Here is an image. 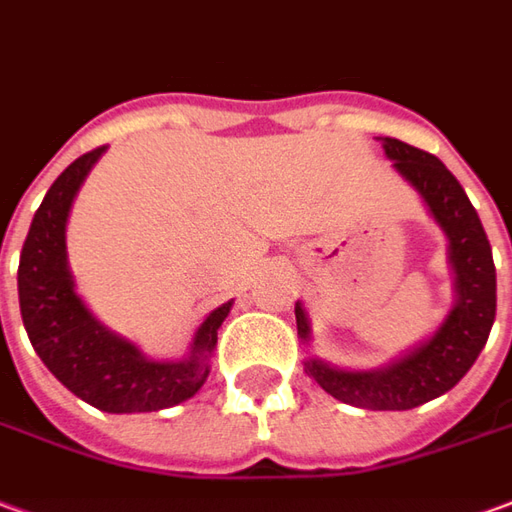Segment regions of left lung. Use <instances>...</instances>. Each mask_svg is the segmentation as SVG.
I'll return each instance as SVG.
<instances>
[{"label":"left lung","mask_w":512,"mask_h":512,"mask_svg":"<svg viewBox=\"0 0 512 512\" xmlns=\"http://www.w3.org/2000/svg\"><path fill=\"white\" fill-rule=\"evenodd\" d=\"M393 166L430 205L432 216L449 235V260L455 268L457 302L430 341L380 371H338L321 360H307V377L363 410H413L452 391L480 357L496 318V266L482 221L455 174L424 149L382 138ZM296 330L310 335L305 310L296 305Z\"/></svg>","instance_id":"1"}]
</instances>
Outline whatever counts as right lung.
<instances>
[{
	"mask_svg": "<svg viewBox=\"0 0 512 512\" xmlns=\"http://www.w3.org/2000/svg\"><path fill=\"white\" fill-rule=\"evenodd\" d=\"M102 152L105 146H96L77 157L35 210L19 260L21 318L44 366L82 402L105 413H152L180 405L205 385L207 357L232 302L202 321L191 357L180 363L146 360L132 343L107 332L88 313L66 266V219L85 174Z\"/></svg>",
	"mask_w": 512,
	"mask_h": 512,
	"instance_id": "add662e5",
	"label": "right lung"
}]
</instances>
